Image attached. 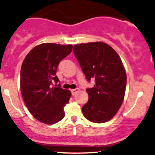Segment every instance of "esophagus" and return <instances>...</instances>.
Masks as SVG:
<instances>
[{"label":"esophagus","mask_w":155,"mask_h":155,"mask_svg":"<svg viewBox=\"0 0 155 155\" xmlns=\"http://www.w3.org/2000/svg\"><path fill=\"white\" fill-rule=\"evenodd\" d=\"M78 91H79V89H71V94H72L73 96H74V95H75V94H77V92H78Z\"/></svg>","instance_id":"1"}]
</instances>
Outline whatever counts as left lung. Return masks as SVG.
<instances>
[{
	"label": "left lung",
	"instance_id": "1",
	"mask_svg": "<svg viewBox=\"0 0 155 155\" xmlns=\"http://www.w3.org/2000/svg\"><path fill=\"white\" fill-rule=\"evenodd\" d=\"M86 80L95 79L86 89L89 101L83 106L85 117L97 124L107 122L117 114L124 101L126 73L120 58L109 45L91 42L73 46Z\"/></svg>",
	"mask_w": 155,
	"mask_h": 155
}]
</instances>
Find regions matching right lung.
<instances>
[{"label":"right lung","mask_w":155,"mask_h":155,"mask_svg":"<svg viewBox=\"0 0 155 155\" xmlns=\"http://www.w3.org/2000/svg\"><path fill=\"white\" fill-rule=\"evenodd\" d=\"M72 45L42 44L28 53L21 69V91L28 110L40 122L54 124L65 116L64 108L69 101V90L51 87L59 63L71 53Z\"/></svg>","instance_id":"add662e5"}]
</instances>
